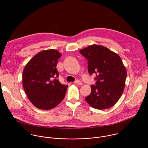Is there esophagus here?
Here are the masks:
<instances>
[{"label":"esophagus","mask_w":148,"mask_h":148,"mask_svg":"<svg viewBox=\"0 0 148 148\" xmlns=\"http://www.w3.org/2000/svg\"><path fill=\"white\" fill-rule=\"evenodd\" d=\"M75 83L77 84H78V85H82V83L79 80H78V79H77V80L75 81Z\"/></svg>","instance_id":"esophagus-1"}]
</instances>
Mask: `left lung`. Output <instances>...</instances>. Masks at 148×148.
<instances>
[{"label": "left lung", "mask_w": 148, "mask_h": 148, "mask_svg": "<svg viewBox=\"0 0 148 148\" xmlns=\"http://www.w3.org/2000/svg\"><path fill=\"white\" fill-rule=\"evenodd\" d=\"M79 52L88 60L89 73L96 75V85H91L86 101L95 109L111 108L118 102L125 87L127 71L121 58L107 47L96 44Z\"/></svg>", "instance_id": "left-lung-1"}]
</instances>
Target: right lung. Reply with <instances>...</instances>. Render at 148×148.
<instances>
[{
  "label": "right lung",
  "mask_w": 148,
  "mask_h": 148,
  "mask_svg": "<svg viewBox=\"0 0 148 148\" xmlns=\"http://www.w3.org/2000/svg\"><path fill=\"white\" fill-rule=\"evenodd\" d=\"M62 54L51 49L40 52L26 64L22 74L24 90L34 106L48 110L63 100L68 86L57 78L58 60Z\"/></svg>",
  "instance_id": "right-lung-1"
}]
</instances>
